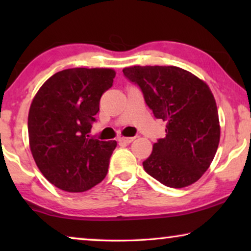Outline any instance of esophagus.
Listing matches in <instances>:
<instances>
[{
    "instance_id": "obj_1",
    "label": "esophagus",
    "mask_w": 251,
    "mask_h": 251,
    "mask_svg": "<svg viewBox=\"0 0 251 251\" xmlns=\"http://www.w3.org/2000/svg\"><path fill=\"white\" fill-rule=\"evenodd\" d=\"M121 143H125V144H130L132 143L133 140H135V137H129V138H126V137H122V138L119 139Z\"/></svg>"
}]
</instances>
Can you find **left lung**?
<instances>
[{
  "instance_id": "8db88e82",
  "label": "left lung",
  "mask_w": 251,
  "mask_h": 251,
  "mask_svg": "<svg viewBox=\"0 0 251 251\" xmlns=\"http://www.w3.org/2000/svg\"><path fill=\"white\" fill-rule=\"evenodd\" d=\"M123 75L138 85L154 116L167 121L144 170L168 187L181 188L203 175L217 151L221 128L210 89L176 66H132Z\"/></svg>"
}]
</instances>
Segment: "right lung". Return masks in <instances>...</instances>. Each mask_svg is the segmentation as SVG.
<instances>
[{
  "instance_id": "right-lung-1",
  "label": "right lung",
  "mask_w": 251,
  "mask_h": 251,
  "mask_svg": "<svg viewBox=\"0 0 251 251\" xmlns=\"http://www.w3.org/2000/svg\"><path fill=\"white\" fill-rule=\"evenodd\" d=\"M114 76L111 68L64 70L48 78L33 99L30 151L43 176L60 190L88 191L107 175L116 142H101L89 133Z\"/></svg>"
}]
</instances>
